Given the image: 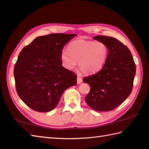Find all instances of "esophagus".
<instances>
[{"label":"esophagus","mask_w":149,"mask_h":149,"mask_svg":"<svg viewBox=\"0 0 149 149\" xmlns=\"http://www.w3.org/2000/svg\"><path fill=\"white\" fill-rule=\"evenodd\" d=\"M81 82H82V78H81L80 76L78 75L77 77V84H81Z\"/></svg>","instance_id":"1"}]
</instances>
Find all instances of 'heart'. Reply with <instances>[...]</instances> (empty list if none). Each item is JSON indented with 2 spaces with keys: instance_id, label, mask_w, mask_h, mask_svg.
<instances>
[{
  "instance_id": "heart-1",
  "label": "heart",
  "mask_w": 149,
  "mask_h": 149,
  "mask_svg": "<svg viewBox=\"0 0 149 149\" xmlns=\"http://www.w3.org/2000/svg\"><path fill=\"white\" fill-rule=\"evenodd\" d=\"M108 46L101 41L77 40L69 44L68 50L60 54L63 65L72 69L78 62L80 70L86 74H92L101 70L107 61Z\"/></svg>"
}]
</instances>
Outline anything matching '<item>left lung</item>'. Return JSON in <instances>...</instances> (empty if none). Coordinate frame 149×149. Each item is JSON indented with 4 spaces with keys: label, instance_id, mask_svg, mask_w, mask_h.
<instances>
[{
    "label": "left lung",
    "instance_id": "left-lung-1",
    "mask_svg": "<svg viewBox=\"0 0 149 149\" xmlns=\"http://www.w3.org/2000/svg\"><path fill=\"white\" fill-rule=\"evenodd\" d=\"M93 38L106 44L109 54L101 70L84 78V82L91 87L85 99L94 110L107 112L122 104L131 93L136 65L129 48L116 38L103 35Z\"/></svg>",
    "mask_w": 149,
    "mask_h": 149
}]
</instances>
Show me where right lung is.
Here are the masks:
<instances>
[{"instance_id": "right-lung-1", "label": "right lung", "mask_w": 149, "mask_h": 149, "mask_svg": "<svg viewBox=\"0 0 149 149\" xmlns=\"http://www.w3.org/2000/svg\"><path fill=\"white\" fill-rule=\"evenodd\" d=\"M76 35L38 36L20 51L14 68L15 86L20 99L34 111H52L63 91L77 84V74L63 68L60 58L63 46Z\"/></svg>"}]
</instances>
